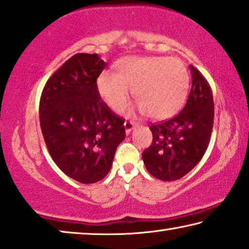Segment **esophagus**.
I'll return each instance as SVG.
<instances>
[{
    "mask_svg": "<svg viewBox=\"0 0 249 249\" xmlns=\"http://www.w3.org/2000/svg\"><path fill=\"white\" fill-rule=\"evenodd\" d=\"M124 127H125V132L126 134H129V133L132 132V129L134 128V122H131V121H126L124 123Z\"/></svg>",
    "mask_w": 249,
    "mask_h": 249,
    "instance_id": "esophagus-1",
    "label": "esophagus"
}]
</instances>
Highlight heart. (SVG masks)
<instances>
[{
    "label": "heart",
    "mask_w": 249,
    "mask_h": 249,
    "mask_svg": "<svg viewBox=\"0 0 249 249\" xmlns=\"http://www.w3.org/2000/svg\"><path fill=\"white\" fill-rule=\"evenodd\" d=\"M97 88L104 103L116 113L126 107L134 89L139 113L148 111L153 120H167L186 100L190 73L179 58L128 56L115 63L114 73L104 72L98 78Z\"/></svg>",
    "instance_id": "1"
}]
</instances>
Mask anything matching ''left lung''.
<instances>
[{
  "label": "left lung",
  "instance_id": "1",
  "mask_svg": "<svg viewBox=\"0 0 249 249\" xmlns=\"http://www.w3.org/2000/svg\"><path fill=\"white\" fill-rule=\"evenodd\" d=\"M192 89L177 116L150 126L152 144L142 153L146 170L163 181H173L190 173L208 149L214 118V104L208 81L190 65Z\"/></svg>",
  "mask_w": 249,
  "mask_h": 249
}]
</instances>
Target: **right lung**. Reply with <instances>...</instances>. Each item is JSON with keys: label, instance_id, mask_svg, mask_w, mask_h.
Instances as JSON below:
<instances>
[{"label": "right lung", "instance_id": "right-lung-1", "mask_svg": "<svg viewBox=\"0 0 249 249\" xmlns=\"http://www.w3.org/2000/svg\"><path fill=\"white\" fill-rule=\"evenodd\" d=\"M105 66L97 54L73 55L48 79L40 98V127L50 155L66 176L82 184L107 176L125 139L124 120L98 92Z\"/></svg>", "mask_w": 249, "mask_h": 249}]
</instances>
